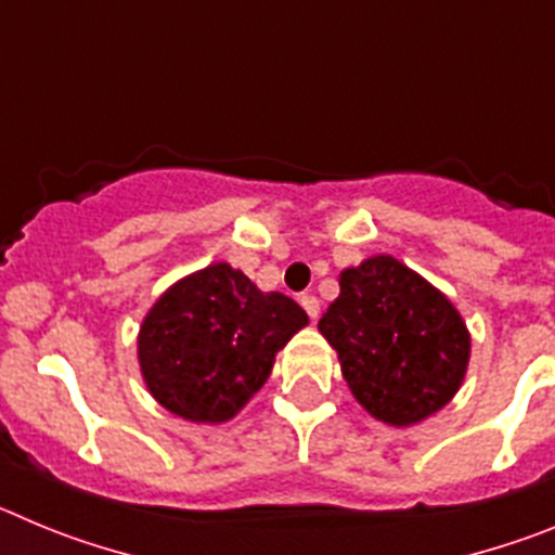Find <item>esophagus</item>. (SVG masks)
<instances>
[{"label":"esophagus","mask_w":555,"mask_h":555,"mask_svg":"<svg viewBox=\"0 0 555 555\" xmlns=\"http://www.w3.org/2000/svg\"><path fill=\"white\" fill-rule=\"evenodd\" d=\"M300 306L306 308V313L311 317V320H317V317H320V300H317L313 294H302Z\"/></svg>","instance_id":"esophagus-1"}]
</instances>
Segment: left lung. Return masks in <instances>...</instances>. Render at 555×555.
Returning a JSON list of instances; mask_svg holds the SVG:
<instances>
[{
    "label": "left lung",
    "instance_id": "left-lung-1",
    "mask_svg": "<svg viewBox=\"0 0 555 555\" xmlns=\"http://www.w3.org/2000/svg\"><path fill=\"white\" fill-rule=\"evenodd\" d=\"M338 286L320 333L358 403L389 425H414L448 405L469 361L453 302L391 255L345 269Z\"/></svg>",
    "mask_w": 555,
    "mask_h": 555
}]
</instances>
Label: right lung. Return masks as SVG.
Segmentation results:
<instances>
[{"mask_svg":"<svg viewBox=\"0 0 555 555\" xmlns=\"http://www.w3.org/2000/svg\"><path fill=\"white\" fill-rule=\"evenodd\" d=\"M308 325L281 292L228 263L175 283L146 313L139 361L152 397L191 423H224L267 384L274 352Z\"/></svg>","mask_w":555,"mask_h":555,"instance_id":"right-lung-1","label":"right lung"}]
</instances>
